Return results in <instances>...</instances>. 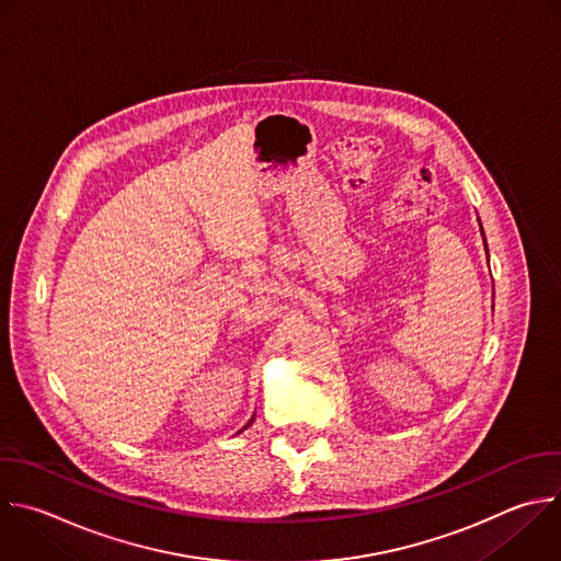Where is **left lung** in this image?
<instances>
[{
    "label": "left lung",
    "mask_w": 561,
    "mask_h": 561,
    "mask_svg": "<svg viewBox=\"0 0 561 561\" xmlns=\"http://www.w3.org/2000/svg\"><path fill=\"white\" fill-rule=\"evenodd\" d=\"M482 236H484V233H482ZM484 247H486V242H484Z\"/></svg>",
    "instance_id": "1"
}]
</instances>
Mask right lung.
I'll list each match as a JSON object with an SVG mask.
<instances>
[{
  "mask_svg": "<svg viewBox=\"0 0 561 561\" xmlns=\"http://www.w3.org/2000/svg\"><path fill=\"white\" fill-rule=\"evenodd\" d=\"M249 425H251V423H249ZM249 425H247V427H249Z\"/></svg>",
  "mask_w": 561,
  "mask_h": 561,
  "instance_id": "obj_1",
  "label": "right lung"
}]
</instances>
